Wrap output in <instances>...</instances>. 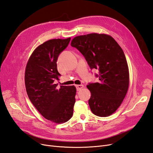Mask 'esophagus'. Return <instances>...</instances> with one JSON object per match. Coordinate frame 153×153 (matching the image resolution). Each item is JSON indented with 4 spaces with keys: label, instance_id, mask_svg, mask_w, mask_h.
Segmentation results:
<instances>
[{
    "label": "esophagus",
    "instance_id": "34e87169",
    "mask_svg": "<svg viewBox=\"0 0 153 153\" xmlns=\"http://www.w3.org/2000/svg\"><path fill=\"white\" fill-rule=\"evenodd\" d=\"M84 87V85H76V90L78 91L81 90L82 89H83V88Z\"/></svg>",
    "mask_w": 153,
    "mask_h": 153
}]
</instances>
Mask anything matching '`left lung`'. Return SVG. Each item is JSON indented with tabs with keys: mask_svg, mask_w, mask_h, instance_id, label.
Segmentation results:
<instances>
[{
	"mask_svg": "<svg viewBox=\"0 0 153 153\" xmlns=\"http://www.w3.org/2000/svg\"><path fill=\"white\" fill-rule=\"evenodd\" d=\"M71 46L84 55L91 69L99 70V82L87 85L92 112L110 116L121 105L129 87V69L123 49L111 36L98 33L76 36Z\"/></svg>",
	"mask_w": 153,
	"mask_h": 153,
	"instance_id": "obj_1",
	"label": "left lung"
}]
</instances>
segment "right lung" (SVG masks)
Here are the masks:
<instances>
[{
	"label": "right lung",
	"instance_id": "right-lung-1",
	"mask_svg": "<svg viewBox=\"0 0 153 153\" xmlns=\"http://www.w3.org/2000/svg\"><path fill=\"white\" fill-rule=\"evenodd\" d=\"M50 39L39 45L30 56L25 71V84L32 103L43 116L57 124L69 121L73 114L76 87L61 85L55 80L61 76L57 71L59 55L70 41Z\"/></svg>",
	"mask_w": 153,
	"mask_h": 153
}]
</instances>
